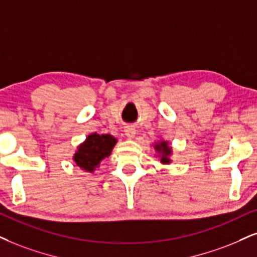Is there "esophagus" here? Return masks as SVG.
<instances>
[{"label": "esophagus", "instance_id": "obj_1", "mask_svg": "<svg viewBox=\"0 0 257 257\" xmlns=\"http://www.w3.org/2000/svg\"><path fill=\"white\" fill-rule=\"evenodd\" d=\"M125 135L127 136L128 138H134L136 136V128L134 126H126L125 127Z\"/></svg>", "mask_w": 257, "mask_h": 257}]
</instances>
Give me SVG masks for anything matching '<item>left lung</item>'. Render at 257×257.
Masks as SVG:
<instances>
[{
    "label": "left lung",
    "instance_id": "1",
    "mask_svg": "<svg viewBox=\"0 0 257 257\" xmlns=\"http://www.w3.org/2000/svg\"><path fill=\"white\" fill-rule=\"evenodd\" d=\"M157 151H161L162 153V163H169V158H168V155H170V149L168 148L166 142H161V143L156 144L155 147Z\"/></svg>",
    "mask_w": 257,
    "mask_h": 257
}]
</instances>
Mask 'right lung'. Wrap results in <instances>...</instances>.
<instances>
[{
	"instance_id": "add662e5",
	"label": "right lung",
	"mask_w": 257,
	"mask_h": 257,
	"mask_svg": "<svg viewBox=\"0 0 257 257\" xmlns=\"http://www.w3.org/2000/svg\"><path fill=\"white\" fill-rule=\"evenodd\" d=\"M115 143V138L109 135H90L75 154V162L85 172L93 173L101 161L109 156Z\"/></svg>"
}]
</instances>
